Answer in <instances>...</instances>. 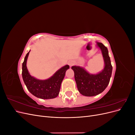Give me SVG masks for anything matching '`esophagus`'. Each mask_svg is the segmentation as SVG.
Returning <instances> with one entry per match:
<instances>
[{"label": "esophagus", "mask_w": 135, "mask_h": 135, "mask_svg": "<svg viewBox=\"0 0 135 135\" xmlns=\"http://www.w3.org/2000/svg\"><path fill=\"white\" fill-rule=\"evenodd\" d=\"M68 64L69 65V66H71L72 65H73V64H74V63H73V62L72 61H69V62H68Z\"/></svg>", "instance_id": "1"}]
</instances>
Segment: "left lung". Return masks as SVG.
<instances>
[{
    "mask_svg": "<svg viewBox=\"0 0 135 135\" xmlns=\"http://www.w3.org/2000/svg\"><path fill=\"white\" fill-rule=\"evenodd\" d=\"M97 47L100 49L104 61V68L101 72L92 74L82 67H71L74 72L78 89L81 95L85 96H96L103 92L107 87L112 76L113 67L108 48L99 42H97Z\"/></svg>",
    "mask_w": 135,
    "mask_h": 135,
    "instance_id": "left-lung-1",
    "label": "left lung"
}]
</instances>
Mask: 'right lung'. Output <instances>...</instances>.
Masks as SVG:
<instances>
[{
    "instance_id": "right-lung-1",
    "label": "right lung",
    "mask_w": 135,
    "mask_h": 135,
    "mask_svg": "<svg viewBox=\"0 0 135 135\" xmlns=\"http://www.w3.org/2000/svg\"><path fill=\"white\" fill-rule=\"evenodd\" d=\"M29 52L25 56L22 68V78L28 91L35 97L42 99H51L57 97L61 83L69 66L66 65L60 68L47 79H38L32 76L27 70L26 62Z\"/></svg>"
}]
</instances>
